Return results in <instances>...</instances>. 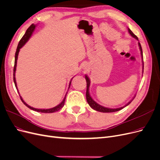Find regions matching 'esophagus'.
Returning a JSON list of instances; mask_svg holds the SVG:
<instances>
[{
  "mask_svg": "<svg viewBox=\"0 0 160 160\" xmlns=\"http://www.w3.org/2000/svg\"><path fill=\"white\" fill-rule=\"evenodd\" d=\"M84 69L86 70V69H87V67H86V66H84Z\"/></svg>",
  "mask_w": 160,
  "mask_h": 160,
  "instance_id": "obj_1",
  "label": "esophagus"
}]
</instances>
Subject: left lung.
<instances>
[{"mask_svg": "<svg viewBox=\"0 0 160 160\" xmlns=\"http://www.w3.org/2000/svg\"><path fill=\"white\" fill-rule=\"evenodd\" d=\"M128 32L130 33V34H131L133 38H134L135 39H137V40H138V38L137 37V35H135L132 32L131 30L128 28ZM138 45L140 47V49L141 51V55H142V60H143V54H142V47H141V45L140 43V42H138ZM143 65H144V62H143ZM143 69H144V66H143ZM86 78V83H87V88H86V99H87V102H88V103L89 104V105L90 106V107L93 109L94 110L96 111H99V112H103V113H111V112H115V111H120L121 110L122 108H124V107H122V108H117V109H110V108H105V107H103V106L99 105L98 103H97L95 101H93V100L92 99V98H91L90 93H89V87H90V79L87 76V75H86L85 76ZM133 100V99H132ZM131 101V102H132ZM131 102H130L126 106H127L128 105H129L130 103H131Z\"/></svg>", "mask_w": 160, "mask_h": 160, "instance_id": "left-lung-1", "label": "left lung"}]
</instances>
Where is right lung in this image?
Here are the masks:
<instances>
[{"label":"right lung","mask_w":160,"mask_h":160,"mask_svg":"<svg viewBox=\"0 0 160 160\" xmlns=\"http://www.w3.org/2000/svg\"><path fill=\"white\" fill-rule=\"evenodd\" d=\"M35 28V26L34 24H32L30 26H29L28 29L26 30V33L24 34V35L22 37V38L20 39V42L18 43V47H17V49H16V53H15V61H14V72H13V76H14V84H15V86L16 88V89L18 90V88H17V85H16V79H15V72H16V64H17V59H18V53H19V51H20V48H22V46L24 45L28 40L29 39V38L31 37V35L33 33V32L34 31V29ZM71 81H72V80H71ZM71 81L70 82L69 84V87L70 86V84H71ZM67 96V95H66ZM66 96H65L63 101L59 104L57 106H56V107L53 108H51V109H35V108H33L32 107H30V106L28 105L26 102H24V101L22 99V97L20 96V99L22 100V102H23V103L26 106H27V107L29 109H31L33 111H38V112H40V113H54V112H56V111H58V110H60L62 108H63V106L64 105V102H65V99H66Z\"/></svg>","instance_id":"obj_1"}]
</instances>
